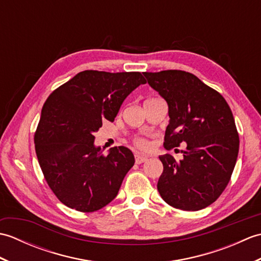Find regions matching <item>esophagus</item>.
Instances as JSON below:
<instances>
[{
	"label": "esophagus",
	"mask_w": 261,
	"mask_h": 261,
	"mask_svg": "<svg viewBox=\"0 0 261 261\" xmlns=\"http://www.w3.org/2000/svg\"><path fill=\"white\" fill-rule=\"evenodd\" d=\"M135 158H136V164H138V165L142 164V163H146L148 160L147 156H142V154H139V153L135 154Z\"/></svg>",
	"instance_id": "esophagus-1"
}]
</instances>
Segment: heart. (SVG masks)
Returning a JSON list of instances; mask_svg holds the SVG:
<instances>
[{"label": "heart", "mask_w": 261, "mask_h": 261, "mask_svg": "<svg viewBox=\"0 0 261 261\" xmlns=\"http://www.w3.org/2000/svg\"><path fill=\"white\" fill-rule=\"evenodd\" d=\"M135 143L138 148L141 149V150H147V149H149V147H150V143H149L146 139H142V138H137L135 140Z\"/></svg>", "instance_id": "obj_1"}]
</instances>
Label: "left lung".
I'll return each instance as SVG.
<instances>
[{
	"label": "left lung",
	"instance_id": "1",
	"mask_svg": "<svg viewBox=\"0 0 261 261\" xmlns=\"http://www.w3.org/2000/svg\"><path fill=\"white\" fill-rule=\"evenodd\" d=\"M143 75L168 104L170 120L164 147L170 150L187 145L179 162L169 153L159 157L164 165L157 184L160 196L175 208L206 207L225 190L239 152V135L229 104L187 71Z\"/></svg>",
	"mask_w": 261,
	"mask_h": 261
}]
</instances>
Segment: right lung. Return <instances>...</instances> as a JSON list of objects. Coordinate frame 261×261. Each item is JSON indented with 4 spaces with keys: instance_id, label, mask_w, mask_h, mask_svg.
<instances>
[{
    "instance_id": "add662e5",
    "label": "right lung",
    "mask_w": 261,
    "mask_h": 261,
    "mask_svg": "<svg viewBox=\"0 0 261 261\" xmlns=\"http://www.w3.org/2000/svg\"><path fill=\"white\" fill-rule=\"evenodd\" d=\"M146 84L139 71L84 70L56 88L43 104L35 134L39 165L47 184L66 206L94 212L113 201L135 156L123 146L104 154L94 132L113 122L122 103Z\"/></svg>"
}]
</instances>
